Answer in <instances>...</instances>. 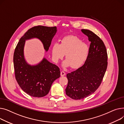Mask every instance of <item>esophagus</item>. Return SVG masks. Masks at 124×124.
I'll return each mask as SVG.
<instances>
[{
    "label": "esophagus",
    "mask_w": 124,
    "mask_h": 124,
    "mask_svg": "<svg viewBox=\"0 0 124 124\" xmlns=\"http://www.w3.org/2000/svg\"><path fill=\"white\" fill-rule=\"evenodd\" d=\"M65 72H64V71H61V76H62V77H63V76H65Z\"/></svg>",
    "instance_id": "34e87169"
}]
</instances>
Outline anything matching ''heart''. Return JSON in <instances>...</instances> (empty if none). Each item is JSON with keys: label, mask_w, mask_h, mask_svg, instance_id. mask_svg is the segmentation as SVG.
<instances>
[{"label": "heart", "mask_w": 124, "mask_h": 124, "mask_svg": "<svg viewBox=\"0 0 124 124\" xmlns=\"http://www.w3.org/2000/svg\"><path fill=\"white\" fill-rule=\"evenodd\" d=\"M89 53L88 46L74 35L65 36L62 39L61 45L55 43L52 48V56L54 61L62 59L65 54L66 61L63 65H70L74 69L79 68L85 63Z\"/></svg>", "instance_id": "b5f03b06"}]
</instances>
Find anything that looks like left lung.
I'll return each mask as SVG.
<instances>
[{"label": "left lung", "instance_id": "obj_1", "mask_svg": "<svg viewBox=\"0 0 124 124\" xmlns=\"http://www.w3.org/2000/svg\"><path fill=\"white\" fill-rule=\"evenodd\" d=\"M91 41L89 53L84 64L67 75L68 84L67 95L74 100L90 96L100 86L108 65V54L103 40L92 31L83 29Z\"/></svg>", "mask_w": 124, "mask_h": 124}]
</instances>
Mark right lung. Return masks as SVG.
Here are the masks:
<instances>
[{
	"label": "right lung",
	"mask_w": 124,
	"mask_h": 124,
	"mask_svg": "<svg viewBox=\"0 0 124 124\" xmlns=\"http://www.w3.org/2000/svg\"><path fill=\"white\" fill-rule=\"evenodd\" d=\"M56 31V26H34L20 38L14 50L13 64L16 80L21 89L31 96L40 98L46 96L53 83L60 77L61 72L57 65L45 58L38 64H28L23 53L25 40L39 39L47 52Z\"/></svg>",
	"instance_id": "obj_1"
}]
</instances>
